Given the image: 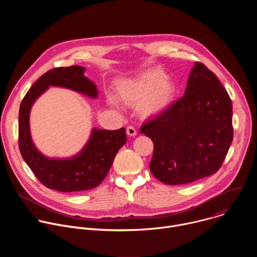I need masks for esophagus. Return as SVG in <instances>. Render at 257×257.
<instances>
[{"mask_svg":"<svg viewBox=\"0 0 257 257\" xmlns=\"http://www.w3.org/2000/svg\"><path fill=\"white\" fill-rule=\"evenodd\" d=\"M126 132L129 136H135L137 134V131L133 126H128L127 129H126Z\"/></svg>","mask_w":257,"mask_h":257,"instance_id":"obj_1","label":"esophagus"}]
</instances>
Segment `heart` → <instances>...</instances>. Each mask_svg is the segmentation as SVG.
<instances>
[{
  "label": "heart",
  "instance_id": "1",
  "mask_svg": "<svg viewBox=\"0 0 257 257\" xmlns=\"http://www.w3.org/2000/svg\"><path fill=\"white\" fill-rule=\"evenodd\" d=\"M176 94L175 83L160 69H151L138 78L124 80L117 86V95L122 102L130 105L142 103V112L148 116L164 112L175 100ZM108 100L113 105L118 103L114 96H109Z\"/></svg>",
  "mask_w": 257,
  "mask_h": 257
}]
</instances>
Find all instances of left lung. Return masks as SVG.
<instances>
[{"label":"left lung","mask_w":257,"mask_h":257,"mask_svg":"<svg viewBox=\"0 0 257 257\" xmlns=\"http://www.w3.org/2000/svg\"><path fill=\"white\" fill-rule=\"evenodd\" d=\"M232 115L225 87L196 62L184 96L140 129L154 142L153 175L165 184L179 185L216 173L233 140Z\"/></svg>","instance_id":"obj_1"}]
</instances>
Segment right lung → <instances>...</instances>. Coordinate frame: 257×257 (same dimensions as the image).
I'll use <instances>...</instances> for the list:
<instances>
[{
	"mask_svg": "<svg viewBox=\"0 0 257 257\" xmlns=\"http://www.w3.org/2000/svg\"><path fill=\"white\" fill-rule=\"evenodd\" d=\"M85 68L71 66L55 68L36 80L27 91L19 108L20 154L42 184L61 192H78L98 186L105 178L118 151L127 141L126 129L93 128L83 149L74 157L53 159L43 155L34 145L29 127L30 109L50 86L68 88L96 98L95 84L84 76Z\"/></svg>",
	"mask_w": 257,
	"mask_h": 257,
	"instance_id": "1",
	"label": "right lung"
}]
</instances>
